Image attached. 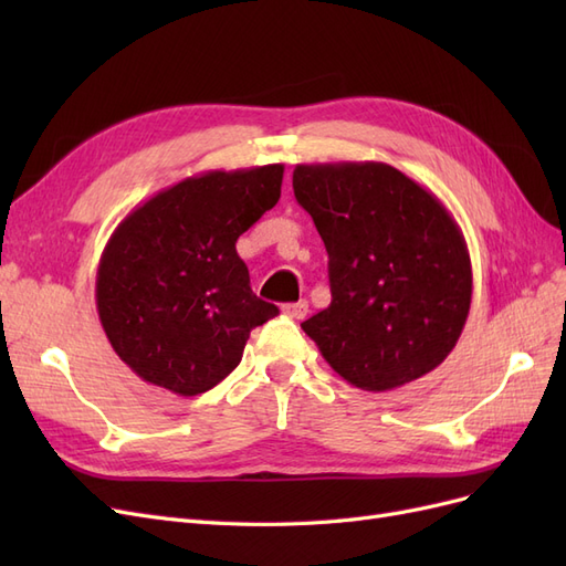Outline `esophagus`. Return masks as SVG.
I'll return each mask as SVG.
<instances>
[{
  "label": "esophagus",
  "instance_id": "obj_1",
  "mask_svg": "<svg viewBox=\"0 0 566 566\" xmlns=\"http://www.w3.org/2000/svg\"><path fill=\"white\" fill-rule=\"evenodd\" d=\"M283 314L287 316V318H304L306 314H310V302H304V300H300V302H287V304H283Z\"/></svg>",
  "mask_w": 566,
  "mask_h": 566
}]
</instances>
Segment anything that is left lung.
<instances>
[{
	"mask_svg": "<svg viewBox=\"0 0 566 566\" xmlns=\"http://www.w3.org/2000/svg\"><path fill=\"white\" fill-rule=\"evenodd\" d=\"M293 188L328 250L333 300L302 331L331 368L389 391L443 364L472 302L470 252L443 202L385 163L297 165Z\"/></svg>",
	"mask_w": 566,
	"mask_h": 566,
	"instance_id": "left-lung-1",
	"label": "left lung"
}]
</instances>
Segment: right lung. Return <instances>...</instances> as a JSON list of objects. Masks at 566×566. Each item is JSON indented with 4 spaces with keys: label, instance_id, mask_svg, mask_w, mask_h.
I'll return each mask as SVG.
<instances>
[{
    "label": "right lung",
    "instance_id": "add662e5",
    "mask_svg": "<svg viewBox=\"0 0 566 566\" xmlns=\"http://www.w3.org/2000/svg\"><path fill=\"white\" fill-rule=\"evenodd\" d=\"M283 165L210 169L119 221L96 271L115 354L148 385L196 397L241 364L250 331L279 314L256 297L238 235L281 198Z\"/></svg>",
    "mask_w": 566,
    "mask_h": 566
}]
</instances>
